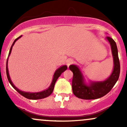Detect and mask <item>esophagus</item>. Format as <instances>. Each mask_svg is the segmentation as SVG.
<instances>
[{
    "instance_id": "1",
    "label": "esophagus",
    "mask_w": 127,
    "mask_h": 127,
    "mask_svg": "<svg viewBox=\"0 0 127 127\" xmlns=\"http://www.w3.org/2000/svg\"><path fill=\"white\" fill-rule=\"evenodd\" d=\"M66 63H67V65L68 66H69L70 65L72 64L73 63V60L72 59H68L67 60Z\"/></svg>"
}]
</instances>
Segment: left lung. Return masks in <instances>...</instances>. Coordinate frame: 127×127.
<instances>
[{"label": "left lung", "mask_w": 127, "mask_h": 127, "mask_svg": "<svg viewBox=\"0 0 127 127\" xmlns=\"http://www.w3.org/2000/svg\"><path fill=\"white\" fill-rule=\"evenodd\" d=\"M110 43L113 60V69L110 75L103 81H90L85 82L82 72L76 65L72 64L69 68L73 73L72 79V90L74 95L78 98L84 100H94L107 94L118 80L120 74L118 52L116 42L109 36L106 37Z\"/></svg>", "instance_id": "8db88e82"}]
</instances>
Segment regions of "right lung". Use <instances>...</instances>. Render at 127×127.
<instances>
[{"instance_id":"obj_1","label":"right lung","mask_w":127,"mask_h":127,"mask_svg":"<svg viewBox=\"0 0 127 127\" xmlns=\"http://www.w3.org/2000/svg\"><path fill=\"white\" fill-rule=\"evenodd\" d=\"M21 36L22 35L20 36V37H18V38H17L15 40H14V42H13L12 46H11V48H10V51H9V55H8V59H7L6 67L7 78H8V79L9 82L10 83V84L12 85L13 88L15 89L16 91L18 92V93H20L21 95H23V97H26V98L28 99H30V100H39V99L46 98V97H48V96H49L52 94V93L53 92L54 88V85H55V82H56L57 80V79L59 78L60 76L61 75V74H62L63 72H64L65 70H66L67 68V67L66 65H62V66L60 67L59 68H57V69L55 70L54 74L53 79H52L51 84L50 86L48 87V88H47L46 90H43V91H40V92H38V93H30V92H24V91L20 90L18 88H17V87L14 85V84L12 83V81H11V78H10V76H9V74L8 68V58L11 53V51H12L13 46H14V45L15 44V42L17 41L18 39H20V37H21Z\"/></svg>"}]
</instances>
